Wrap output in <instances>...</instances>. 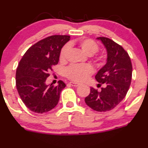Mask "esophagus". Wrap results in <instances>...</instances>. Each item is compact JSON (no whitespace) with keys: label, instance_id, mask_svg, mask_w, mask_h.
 Returning <instances> with one entry per match:
<instances>
[{"label":"esophagus","instance_id":"obj_1","mask_svg":"<svg viewBox=\"0 0 148 148\" xmlns=\"http://www.w3.org/2000/svg\"><path fill=\"white\" fill-rule=\"evenodd\" d=\"M70 84L73 86H78L80 85V83H76V82H70Z\"/></svg>","mask_w":148,"mask_h":148}]
</instances>
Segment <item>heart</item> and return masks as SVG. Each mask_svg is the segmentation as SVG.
Returning <instances> with one entry per match:
<instances>
[{"mask_svg": "<svg viewBox=\"0 0 148 148\" xmlns=\"http://www.w3.org/2000/svg\"><path fill=\"white\" fill-rule=\"evenodd\" d=\"M79 47L84 53L91 55L97 52L99 47L93 40L90 39H83L79 41ZM70 45H64L61 49L60 53V59L65 60L67 58L68 52L70 50ZM93 72V68L88 64L85 65H71L65 71V73L69 78L75 81H83L88 77L90 73Z\"/></svg>", "mask_w": 148, "mask_h": 148, "instance_id": "1", "label": "heart"}]
</instances>
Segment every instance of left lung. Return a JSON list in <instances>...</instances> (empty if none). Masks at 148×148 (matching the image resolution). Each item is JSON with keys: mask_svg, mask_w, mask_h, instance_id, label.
Instances as JSON below:
<instances>
[{"mask_svg": "<svg viewBox=\"0 0 148 148\" xmlns=\"http://www.w3.org/2000/svg\"><path fill=\"white\" fill-rule=\"evenodd\" d=\"M107 52L106 63L95 78L99 86H106L98 91L93 88L85 98L86 104L97 112H107L116 107L125 97L132 80V66L128 53L122 46L109 38L98 37Z\"/></svg>", "mask_w": 148, "mask_h": 148, "instance_id": "obj_1", "label": "left lung"}]
</instances>
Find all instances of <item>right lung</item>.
<instances>
[{
    "label": "right lung",
    "mask_w": 148,
    "mask_h": 148,
    "mask_svg": "<svg viewBox=\"0 0 148 148\" xmlns=\"http://www.w3.org/2000/svg\"><path fill=\"white\" fill-rule=\"evenodd\" d=\"M68 35H53L31 47L20 60L16 74L18 93L26 107L42 114L57 106L66 85L59 80L57 86L46 84L52 68L59 62L62 47L70 40Z\"/></svg>",
    "instance_id": "add662e5"
}]
</instances>
